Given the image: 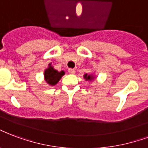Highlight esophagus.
Wrapping results in <instances>:
<instances>
[{"label":"esophagus","instance_id":"34e87169","mask_svg":"<svg viewBox=\"0 0 148 148\" xmlns=\"http://www.w3.org/2000/svg\"><path fill=\"white\" fill-rule=\"evenodd\" d=\"M68 72L70 73V74H75V70H74V69H69Z\"/></svg>","mask_w":148,"mask_h":148}]
</instances>
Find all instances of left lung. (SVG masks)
Returning <instances> with one entry per match:
<instances>
[{
	"instance_id": "1",
	"label": "left lung",
	"mask_w": 148,
	"mask_h": 148,
	"mask_svg": "<svg viewBox=\"0 0 148 148\" xmlns=\"http://www.w3.org/2000/svg\"><path fill=\"white\" fill-rule=\"evenodd\" d=\"M95 77H93L92 74H85V75H84V78H85L86 81H92V80H93V78Z\"/></svg>"
}]
</instances>
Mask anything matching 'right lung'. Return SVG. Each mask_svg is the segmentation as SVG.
I'll return each instance as SVG.
<instances>
[{
	"label": "right lung",
	"instance_id": "obj_1",
	"mask_svg": "<svg viewBox=\"0 0 148 148\" xmlns=\"http://www.w3.org/2000/svg\"><path fill=\"white\" fill-rule=\"evenodd\" d=\"M64 74H65L64 71H61L59 72L57 70H55L53 68V66H52L51 63H50V64H49V67L45 71L44 77H45V82L49 85L53 86V85H56L60 82L61 77H63Z\"/></svg>",
	"mask_w": 148,
	"mask_h": 148
}]
</instances>
